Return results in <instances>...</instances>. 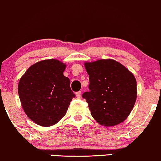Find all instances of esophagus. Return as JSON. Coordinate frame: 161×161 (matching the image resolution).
<instances>
[{"instance_id":"esophagus-1","label":"esophagus","mask_w":161,"mask_h":161,"mask_svg":"<svg viewBox=\"0 0 161 161\" xmlns=\"http://www.w3.org/2000/svg\"><path fill=\"white\" fill-rule=\"evenodd\" d=\"M76 98H80V97H81V92H80V91L76 92Z\"/></svg>"}]
</instances>
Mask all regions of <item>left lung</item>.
<instances>
[{"mask_svg":"<svg viewBox=\"0 0 161 161\" xmlns=\"http://www.w3.org/2000/svg\"><path fill=\"white\" fill-rule=\"evenodd\" d=\"M89 92L82 94L93 118L110 127L128 117L136 100V80L126 68L112 59L85 63Z\"/></svg>","mask_w":161,"mask_h":161,"instance_id":"8db88e82","label":"left lung"}]
</instances>
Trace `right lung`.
Instances as JSON below:
<instances>
[{"label":"right lung","mask_w":161,"mask_h":161,"mask_svg":"<svg viewBox=\"0 0 161 161\" xmlns=\"http://www.w3.org/2000/svg\"><path fill=\"white\" fill-rule=\"evenodd\" d=\"M65 64L55 59L31 65L18 84L22 108L29 118L38 125H55L66 114L75 94L70 80L63 75Z\"/></svg>","instance_id":"1"}]
</instances>
